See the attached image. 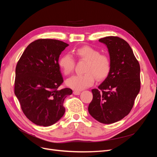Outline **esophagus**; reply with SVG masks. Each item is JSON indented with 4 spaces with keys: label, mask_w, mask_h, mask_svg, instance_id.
<instances>
[{
    "label": "esophagus",
    "mask_w": 157,
    "mask_h": 157,
    "mask_svg": "<svg viewBox=\"0 0 157 157\" xmlns=\"http://www.w3.org/2000/svg\"><path fill=\"white\" fill-rule=\"evenodd\" d=\"M73 94L75 95H79L80 94V92L79 91H76V90H75V91H73Z\"/></svg>",
    "instance_id": "34e87169"
}]
</instances>
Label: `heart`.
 I'll use <instances>...</instances> for the list:
<instances>
[{
    "label": "heart",
    "mask_w": 157,
    "mask_h": 157,
    "mask_svg": "<svg viewBox=\"0 0 157 157\" xmlns=\"http://www.w3.org/2000/svg\"><path fill=\"white\" fill-rule=\"evenodd\" d=\"M78 60L86 61L82 75L73 76L66 81L69 88L75 90H81L89 87L94 82V77L97 80L105 79L111 70V60L109 57L100 54L99 50L89 46H82L75 51ZM58 65L65 76L73 73L75 68V61L72 56L67 54L61 57Z\"/></svg>",
    "instance_id": "heart-1"
}]
</instances>
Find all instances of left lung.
I'll return each mask as SVG.
<instances>
[{
	"instance_id": "obj_1",
	"label": "left lung",
	"mask_w": 157,
	"mask_h": 157,
	"mask_svg": "<svg viewBox=\"0 0 157 157\" xmlns=\"http://www.w3.org/2000/svg\"><path fill=\"white\" fill-rule=\"evenodd\" d=\"M110 55L111 70L98 88L92 89L88 106L91 116L103 124H112L128 115L141 86L140 66L129 44L118 36L99 40Z\"/></svg>"
}]
</instances>
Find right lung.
<instances>
[{
    "label": "right lung",
    "mask_w": 157,
    "mask_h": 157,
    "mask_svg": "<svg viewBox=\"0 0 157 157\" xmlns=\"http://www.w3.org/2000/svg\"><path fill=\"white\" fill-rule=\"evenodd\" d=\"M69 44L56 39H39L23 52L16 67L14 93L28 119L39 126L54 124L64 115L63 102L72 90L63 82L59 57Z\"/></svg>",
    "instance_id": "add662e5"
}]
</instances>
